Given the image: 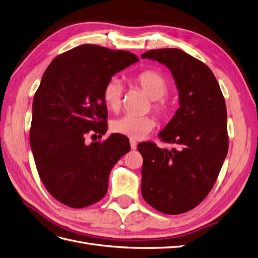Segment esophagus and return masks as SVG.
Wrapping results in <instances>:
<instances>
[{"label": "esophagus", "mask_w": 258, "mask_h": 258, "mask_svg": "<svg viewBox=\"0 0 258 258\" xmlns=\"http://www.w3.org/2000/svg\"><path fill=\"white\" fill-rule=\"evenodd\" d=\"M137 145H138V143H137V141H135V140H130V147H131V150H137Z\"/></svg>", "instance_id": "obj_1"}]
</instances>
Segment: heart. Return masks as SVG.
<instances>
[{"instance_id":"heart-1","label":"heart","mask_w":258,"mask_h":258,"mask_svg":"<svg viewBox=\"0 0 258 258\" xmlns=\"http://www.w3.org/2000/svg\"><path fill=\"white\" fill-rule=\"evenodd\" d=\"M134 83L141 87L146 95L153 100L152 107L160 117H166L169 114V108L167 104L160 101L163 96L169 90V82L161 73L147 70L139 73L134 77ZM122 84L114 77L108 81L102 91V97L104 104L108 110L117 112L121 106L122 99ZM156 122L151 116H135V115H123L112 121L111 128L115 132L124 137L131 138L132 140H141L155 128Z\"/></svg>"}]
</instances>
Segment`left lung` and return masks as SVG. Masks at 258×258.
<instances>
[{
  "label": "left lung",
  "mask_w": 258,
  "mask_h": 258,
  "mask_svg": "<svg viewBox=\"0 0 258 258\" xmlns=\"http://www.w3.org/2000/svg\"><path fill=\"white\" fill-rule=\"evenodd\" d=\"M141 58L170 70L179 104L158 135L174 148L151 142L138 145L143 156L142 196L161 213H185L208 196L227 155L225 99L209 67L181 49H153Z\"/></svg>",
  "instance_id": "left-lung-1"
}]
</instances>
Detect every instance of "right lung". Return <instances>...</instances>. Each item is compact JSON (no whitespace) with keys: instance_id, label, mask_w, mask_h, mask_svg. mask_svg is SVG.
<instances>
[{"instance_id":"right-lung-1","label":"right lung","mask_w":258,"mask_h":258,"mask_svg":"<svg viewBox=\"0 0 258 258\" xmlns=\"http://www.w3.org/2000/svg\"><path fill=\"white\" fill-rule=\"evenodd\" d=\"M138 61L126 50L84 44L46 69L33 99L30 145L44 186L61 204L80 209L102 199L112 168L130 151L122 136L90 144L85 137L105 134L104 86Z\"/></svg>"}]
</instances>
